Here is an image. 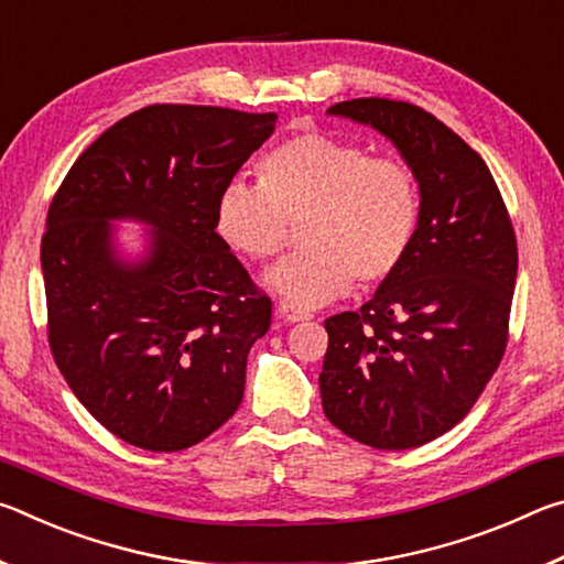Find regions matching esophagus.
Masks as SVG:
<instances>
[{
    "mask_svg": "<svg viewBox=\"0 0 564 564\" xmlns=\"http://www.w3.org/2000/svg\"><path fill=\"white\" fill-rule=\"evenodd\" d=\"M279 318L281 321H285V323H301V321H311L313 316L308 311H301V308H293L291 303H285V301H281V305H279Z\"/></svg>",
    "mask_w": 564,
    "mask_h": 564,
    "instance_id": "esophagus-1",
    "label": "esophagus"
}]
</instances>
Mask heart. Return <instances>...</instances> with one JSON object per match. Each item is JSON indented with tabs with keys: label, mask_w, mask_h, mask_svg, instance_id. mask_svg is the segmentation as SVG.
Masks as SVG:
<instances>
[{
	"label": "heart",
	"mask_w": 564,
	"mask_h": 564,
	"mask_svg": "<svg viewBox=\"0 0 564 564\" xmlns=\"http://www.w3.org/2000/svg\"><path fill=\"white\" fill-rule=\"evenodd\" d=\"M305 224V251L265 273L293 308H318L376 289L403 269L420 226V186L403 159L370 154L333 133H299L261 161V186L231 184L216 204V231L253 261L273 259Z\"/></svg>",
	"instance_id": "heart-1"
}]
</instances>
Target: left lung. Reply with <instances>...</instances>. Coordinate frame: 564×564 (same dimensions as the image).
<instances>
[{"label":"left lung","mask_w":564,"mask_h":564,"mask_svg":"<svg viewBox=\"0 0 564 564\" xmlns=\"http://www.w3.org/2000/svg\"><path fill=\"white\" fill-rule=\"evenodd\" d=\"M328 113L393 141L417 178L420 226L373 299L326 318L323 413L362 445L408 451L460 423L498 370L518 241L488 164L433 113L380 97Z\"/></svg>","instance_id":"1"}]
</instances>
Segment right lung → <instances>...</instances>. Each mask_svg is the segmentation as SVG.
I'll return each instance as SVG.
<instances>
[{
	"mask_svg": "<svg viewBox=\"0 0 564 564\" xmlns=\"http://www.w3.org/2000/svg\"><path fill=\"white\" fill-rule=\"evenodd\" d=\"M275 119L151 104L104 131L52 198L42 236L52 356L123 443L184 451L241 405L271 299L216 234V204ZM111 217L155 228L147 260L118 259Z\"/></svg>",
	"mask_w": 564,
	"mask_h": 564,
	"instance_id": "1",
	"label": "right lung"
}]
</instances>
